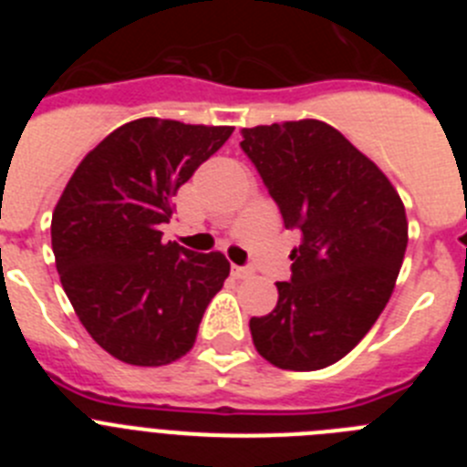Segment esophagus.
Listing matches in <instances>:
<instances>
[{
  "instance_id": "esophagus-1",
  "label": "esophagus",
  "mask_w": 467,
  "mask_h": 467,
  "mask_svg": "<svg viewBox=\"0 0 467 467\" xmlns=\"http://www.w3.org/2000/svg\"><path fill=\"white\" fill-rule=\"evenodd\" d=\"M234 275H236V278H250V275H253V269H250V266H234Z\"/></svg>"
}]
</instances>
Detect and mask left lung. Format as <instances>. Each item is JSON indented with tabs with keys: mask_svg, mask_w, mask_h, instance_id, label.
I'll return each mask as SVG.
<instances>
[{
	"mask_svg": "<svg viewBox=\"0 0 467 467\" xmlns=\"http://www.w3.org/2000/svg\"><path fill=\"white\" fill-rule=\"evenodd\" d=\"M285 229L301 234L278 304L253 317V344L280 369L313 372L360 344L393 295L407 250V213L372 159L317 119L243 128Z\"/></svg>",
	"mask_w": 467,
	"mask_h": 467,
	"instance_id": "left-lung-1",
	"label": "left lung"
}]
</instances>
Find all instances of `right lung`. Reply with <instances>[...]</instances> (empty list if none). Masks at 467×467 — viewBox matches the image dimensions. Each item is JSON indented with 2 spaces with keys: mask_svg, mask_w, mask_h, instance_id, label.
Segmentation results:
<instances>
[{
  "mask_svg": "<svg viewBox=\"0 0 467 467\" xmlns=\"http://www.w3.org/2000/svg\"><path fill=\"white\" fill-rule=\"evenodd\" d=\"M234 133L144 117L84 156L51 220L60 283L86 332L111 358L161 367L192 350L229 262L161 241L172 196Z\"/></svg>",
  "mask_w": 467,
  "mask_h": 467,
  "instance_id": "add662e5",
  "label": "right lung"
}]
</instances>
